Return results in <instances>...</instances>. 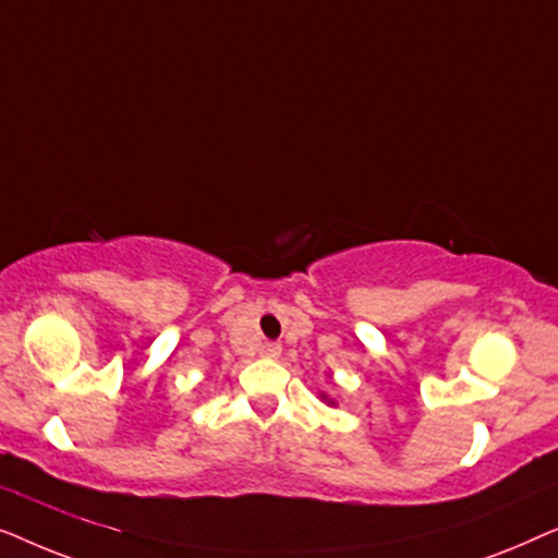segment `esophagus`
I'll return each instance as SVG.
<instances>
[{
	"label": "esophagus",
	"instance_id": "esophagus-1",
	"mask_svg": "<svg viewBox=\"0 0 558 558\" xmlns=\"http://www.w3.org/2000/svg\"><path fill=\"white\" fill-rule=\"evenodd\" d=\"M279 353H281V345H279V342L266 340L264 345H262V355H264V357H279Z\"/></svg>",
	"mask_w": 558,
	"mask_h": 558
}]
</instances>
